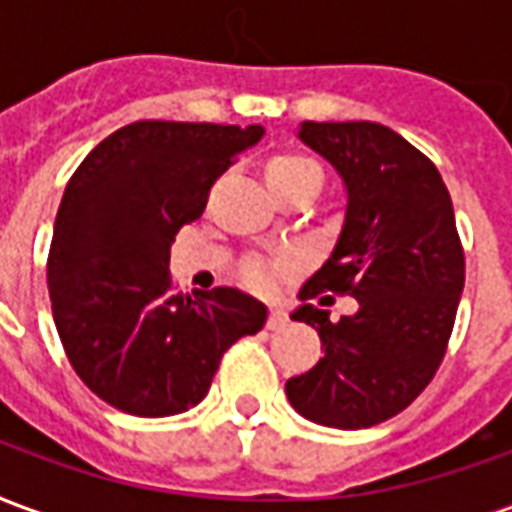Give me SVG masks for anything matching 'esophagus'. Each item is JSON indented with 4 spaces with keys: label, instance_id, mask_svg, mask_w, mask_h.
I'll return each instance as SVG.
<instances>
[{
    "label": "esophagus",
    "instance_id": "1",
    "mask_svg": "<svg viewBox=\"0 0 512 512\" xmlns=\"http://www.w3.org/2000/svg\"><path fill=\"white\" fill-rule=\"evenodd\" d=\"M285 323H288V315H285V312H282V310H271V312H268V321H266L268 329H282Z\"/></svg>",
    "mask_w": 512,
    "mask_h": 512
}]
</instances>
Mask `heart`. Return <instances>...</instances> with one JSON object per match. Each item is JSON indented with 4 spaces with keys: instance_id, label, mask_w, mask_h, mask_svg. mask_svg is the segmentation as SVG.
I'll return each mask as SVG.
<instances>
[{
    "instance_id": "obj_1",
    "label": "heart",
    "mask_w": 512,
    "mask_h": 512,
    "mask_svg": "<svg viewBox=\"0 0 512 512\" xmlns=\"http://www.w3.org/2000/svg\"><path fill=\"white\" fill-rule=\"evenodd\" d=\"M263 178L274 197H282L285 191L293 189H321L323 172L312 158L301 153H274L263 164ZM290 268V257H277V260H249L241 268V277L252 288H266L271 271H285Z\"/></svg>"
}]
</instances>
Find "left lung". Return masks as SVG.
Listing matches in <instances>:
<instances>
[{
  "instance_id": "1",
  "label": "left lung",
  "mask_w": 512,
  "mask_h": 512,
  "mask_svg": "<svg viewBox=\"0 0 512 512\" xmlns=\"http://www.w3.org/2000/svg\"><path fill=\"white\" fill-rule=\"evenodd\" d=\"M299 136L348 189L343 233L299 296H354L359 310L340 321L315 304L293 312L318 329L323 356L285 392L318 425L370 428L411 406L447 354L466 279L461 235L436 164L392 128L307 120Z\"/></svg>"
}]
</instances>
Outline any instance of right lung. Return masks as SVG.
<instances>
[{"label": "right lung", "mask_w": 512, "mask_h": 512, "mask_svg": "<svg viewBox=\"0 0 512 512\" xmlns=\"http://www.w3.org/2000/svg\"><path fill=\"white\" fill-rule=\"evenodd\" d=\"M260 126L139 120L90 150L51 235V315L76 376L109 406L169 417L208 395L224 351L266 323L238 288L175 293L169 246Z\"/></svg>", "instance_id": "add662e5"}]
</instances>
